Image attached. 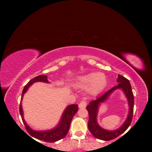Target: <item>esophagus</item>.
<instances>
[{
  "mask_svg": "<svg viewBox=\"0 0 152 152\" xmlns=\"http://www.w3.org/2000/svg\"><path fill=\"white\" fill-rule=\"evenodd\" d=\"M87 104V102L86 100H82V102L79 103V108H85V107H86Z\"/></svg>",
  "mask_w": 152,
  "mask_h": 152,
  "instance_id": "1",
  "label": "esophagus"
}]
</instances>
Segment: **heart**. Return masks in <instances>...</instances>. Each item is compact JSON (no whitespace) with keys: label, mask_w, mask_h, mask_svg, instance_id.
Returning <instances> with one entry per match:
<instances>
[{"label":"heart","mask_w":152,"mask_h":152,"mask_svg":"<svg viewBox=\"0 0 152 152\" xmlns=\"http://www.w3.org/2000/svg\"><path fill=\"white\" fill-rule=\"evenodd\" d=\"M79 84L82 86H91V90L94 93L102 90L107 84V79L103 73H91L79 79Z\"/></svg>","instance_id":"1"}]
</instances>
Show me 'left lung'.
I'll return each mask as SVG.
<instances>
[{"instance_id":"1","label":"left lung","mask_w":152,"mask_h":152,"mask_svg":"<svg viewBox=\"0 0 152 152\" xmlns=\"http://www.w3.org/2000/svg\"><path fill=\"white\" fill-rule=\"evenodd\" d=\"M117 81L118 82V84L117 86L113 87V88L108 90L103 94L101 95L96 100L92 101L86 108L89 113V130L95 137L99 140L110 141L116 138L127 129L132 120V115L134 112V95H133L130 82L126 78L119 74L118 75ZM119 88L124 91L127 96L130 105V111L128 118L121 128L115 131L109 132L99 126L97 123L96 116H97L98 105L100 102L104 101L115 89Z\"/></svg>"}]
</instances>
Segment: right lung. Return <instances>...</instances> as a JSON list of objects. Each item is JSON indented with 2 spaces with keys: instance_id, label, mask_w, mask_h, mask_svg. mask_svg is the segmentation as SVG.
Wrapping results in <instances>:
<instances>
[{
  "instance_id": "right-lung-1",
  "label": "right lung",
  "mask_w": 152,
  "mask_h": 152,
  "mask_svg": "<svg viewBox=\"0 0 152 152\" xmlns=\"http://www.w3.org/2000/svg\"><path fill=\"white\" fill-rule=\"evenodd\" d=\"M48 82L47 79V76L40 75L34 78V79L30 80L24 87V89L22 92L21 102L20 104V113L21 115L23 122L24 124L27 132L29 133V134L30 136L35 137V138L49 142H53L55 141H57L63 138V137H65L67 134L72 118L78 111V109H79V108H78V105L71 104L68 106L63 114L60 122L58 124V126L56 128H54V129L46 131H36L32 130L27 125L23 118V109L21 107V99L24 94L26 93V91L28 90V87L32 84H34V82Z\"/></svg>"
}]
</instances>
